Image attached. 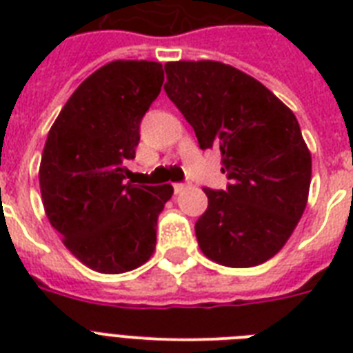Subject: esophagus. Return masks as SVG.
<instances>
[{"label": "esophagus", "mask_w": 353, "mask_h": 353, "mask_svg": "<svg viewBox=\"0 0 353 353\" xmlns=\"http://www.w3.org/2000/svg\"><path fill=\"white\" fill-rule=\"evenodd\" d=\"M185 188H187V187H185L183 183H176V185H174V192H176V194H181L183 190H185Z\"/></svg>", "instance_id": "obj_1"}]
</instances>
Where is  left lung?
<instances>
[{"mask_svg":"<svg viewBox=\"0 0 353 353\" xmlns=\"http://www.w3.org/2000/svg\"><path fill=\"white\" fill-rule=\"evenodd\" d=\"M168 99L194 128L199 148L218 146L227 190L203 188L199 249L227 268L268 262L306 209L312 154L279 97L240 69L214 62L165 63Z\"/></svg>","mask_w":353,"mask_h":353,"instance_id":"1","label":"left lung"}]
</instances>
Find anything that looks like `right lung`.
Segmentation results:
<instances>
[{
  "label": "right lung",
  "instance_id": "add662e5",
  "mask_svg": "<svg viewBox=\"0 0 353 353\" xmlns=\"http://www.w3.org/2000/svg\"><path fill=\"white\" fill-rule=\"evenodd\" d=\"M163 80L159 62L106 63L69 97L47 135L38 174L43 209L63 245L99 273L132 271L155 251L157 216L174 188L126 181V163Z\"/></svg>",
  "mask_w": 353,
  "mask_h": 353
}]
</instances>
